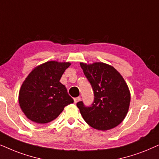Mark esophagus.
I'll return each instance as SVG.
<instances>
[{
	"instance_id": "34e87169",
	"label": "esophagus",
	"mask_w": 159,
	"mask_h": 159,
	"mask_svg": "<svg viewBox=\"0 0 159 159\" xmlns=\"http://www.w3.org/2000/svg\"><path fill=\"white\" fill-rule=\"evenodd\" d=\"M81 100V98L80 97H76L74 98V101H75V103L76 104V103H77L78 102H80V101Z\"/></svg>"
}]
</instances>
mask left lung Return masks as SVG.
I'll list each match as a JSON object with an SVG mask.
<instances>
[{"label":"left lung","mask_w":159,"mask_h":159,"mask_svg":"<svg viewBox=\"0 0 159 159\" xmlns=\"http://www.w3.org/2000/svg\"><path fill=\"white\" fill-rule=\"evenodd\" d=\"M84 75L93 90L90 106L77 103L85 122L93 129L106 131L116 127L129 110L130 92L122 76L115 68L104 63H80Z\"/></svg>","instance_id":"8db88e82"}]
</instances>
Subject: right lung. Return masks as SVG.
Wrapping results in <instances>:
<instances>
[{
	"label": "right lung",
	"mask_w": 159,
	"mask_h": 159,
	"mask_svg": "<svg viewBox=\"0 0 159 159\" xmlns=\"http://www.w3.org/2000/svg\"><path fill=\"white\" fill-rule=\"evenodd\" d=\"M71 63L49 61L39 66L22 84L19 103L30 120L47 123L55 120L64 107L74 102L66 88L60 82Z\"/></svg>",
	"instance_id": "1"
}]
</instances>
